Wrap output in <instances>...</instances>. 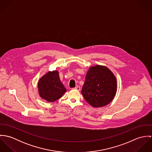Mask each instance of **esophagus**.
Masks as SVG:
<instances>
[{"mask_svg":"<svg viewBox=\"0 0 152 152\" xmlns=\"http://www.w3.org/2000/svg\"><path fill=\"white\" fill-rule=\"evenodd\" d=\"M74 89H76V90L80 91V90L81 89V88H80V86H77V87H75V88H74Z\"/></svg>","mask_w":152,"mask_h":152,"instance_id":"34e87169","label":"esophagus"}]
</instances>
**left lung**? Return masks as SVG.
Masks as SVG:
<instances>
[{"label": "left lung", "instance_id": "obj_1", "mask_svg": "<svg viewBox=\"0 0 152 152\" xmlns=\"http://www.w3.org/2000/svg\"><path fill=\"white\" fill-rule=\"evenodd\" d=\"M116 88V80L113 73L106 66L96 65L88 71L81 93L92 107H102L112 101Z\"/></svg>", "mask_w": 152, "mask_h": 152}]
</instances>
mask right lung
Masks as SVG:
<instances>
[{"instance_id": "add662e5", "label": "right lung", "mask_w": 152, "mask_h": 152, "mask_svg": "<svg viewBox=\"0 0 152 152\" xmlns=\"http://www.w3.org/2000/svg\"><path fill=\"white\" fill-rule=\"evenodd\" d=\"M38 88L40 96L51 102L60 99L66 92L56 71H50L44 75L39 81Z\"/></svg>"}]
</instances>
